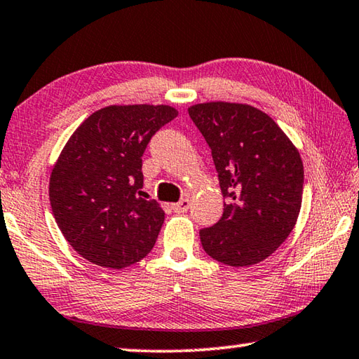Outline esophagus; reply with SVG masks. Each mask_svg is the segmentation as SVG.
Returning a JSON list of instances; mask_svg holds the SVG:
<instances>
[{"label": "esophagus", "mask_w": 359, "mask_h": 359, "mask_svg": "<svg viewBox=\"0 0 359 359\" xmlns=\"http://www.w3.org/2000/svg\"><path fill=\"white\" fill-rule=\"evenodd\" d=\"M188 208H190V199H182V201L172 204V210L177 212V214H182V212H187Z\"/></svg>", "instance_id": "obj_1"}]
</instances>
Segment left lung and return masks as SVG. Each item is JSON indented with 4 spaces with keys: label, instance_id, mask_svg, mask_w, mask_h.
Segmentation results:
<instances>
[{
    "label": "left lung",
    "instance_id": "8db88e82",
    "mask_svg": "<svg viewBox=\"0 0 359 359\" xmlns=\"http://www.w3.org/2000/svg\"><path fill=\"white\" fill-rule=\"evenodd\" d=\"M212 150L223 215L199 231L205 253L233 267L271 257L288 238L302 204L299 150L269 115L250 104L210 101L188 107Z\"/></svg>",
    "mask_w": 359,
    "mask_h": 359
}]
</instances>
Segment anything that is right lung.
I'll return each mask as SVG.
<instances>
[{"mask_svg": "<svg viewBox=\"0 0 359 359\" xmlns=\"http://www.w3.org/2000/svg\"><path fill=\"white\" fill-rule=\"evenodd\" d=\"M179 115L166 104H114L85 118L52 168L48 198L69 245L90 263L123 269L154 248L165 210L144 199L142 155Z\"/></svg>", "mask_w": 359, "mask_h": 359, "instance_id": "add662e5", "label": "right lung"}]
</instances>
